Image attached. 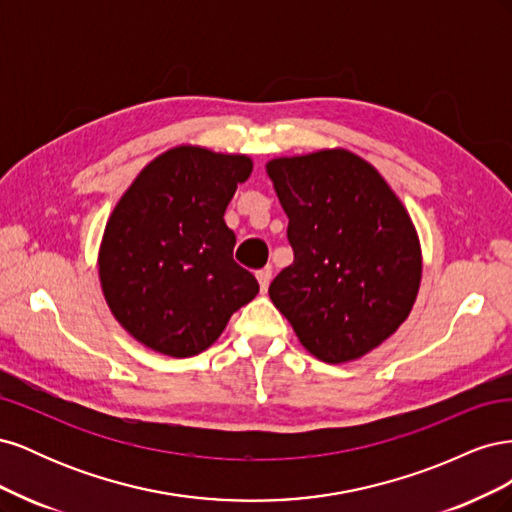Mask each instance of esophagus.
<instances>
[{
  "mask_svg": "<svg viewBox=\"0 0 512 512\" xmlns=\"http://www.w3.org/2000/svg\"><path fill=\"white\" fill-rule=\"evenodd\" d=\"M256 280H258V284H260V290H262V292H267L269 282H271V269L267 267V269H260V271H256Z\"/></svg>",
  "mask_w": 512,
  "mask_h": 512,
  "instance_id": "esophagus-1",
  "label": "esophagus"
}]
</instances>
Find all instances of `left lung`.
Instances as JSON below:
<instances>
[{
  "label": "left lung",
  "mask_w": 512,
  "mask_h": 512,
  "mask_svg": "<svg viewBox=\"0 0 512 512\" xmlns=\"http://www.w3.org/2000/svg\"><path fill=\"white\" fill-rule=\"evenodd\" d=\"M267 173L294 252L269 297L316 359H359L399 329L421 286L410 215L378 170L346 149L277 158Z\"/></svg>",
  "instance_id": "1"
}]
</instances>
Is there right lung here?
I'll use <instances>...</instances> for the list:
<instances>
[{
	"label": "right lung",
	"instance_id": "1",
	"mask_svg": "<svg viewBox=\"0 0 512 512\" xmlns=\"http://www.w3.org/2000/svg\"><path fill=\"white\" fill-rule=\"evenodd\" d=\"M252 173L247 156L175 147L147 164L108 218L100 282L113 316L147 348L207 350L230 316L258 294L239 267L224 211Z\"/></svg>",
	"mask_w": 512,
	"mask_h": 512
}]
</instances>
